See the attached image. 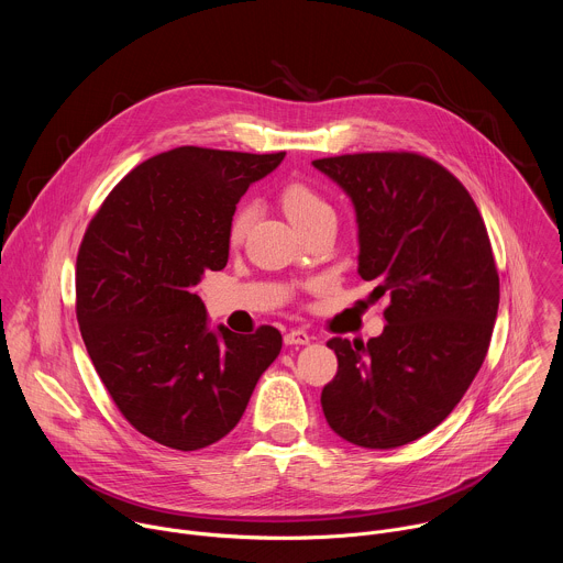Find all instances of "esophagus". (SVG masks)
I'll return each mask as SVG.
<instances>
[{
  "label": "esophagus",
  "mask_w": 563,
  "mask_h": 563,
  "mask_svg": "<svg viewBox=\"0 0 563 563\" xmlns=\"http://www.w3.org/2000/svg\"><path fill=\"white\" fill-rule=\"evenodd\" d=\"M309 341H311V336L307 332H302V330H291V332L285 334V343L287 345H307Z\"/></svg>",
  "instance_id": "1"
}]
</instances>
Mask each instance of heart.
Here are the masks:
<instances>
[{
  "label": "heart",
  "mask_w": 563,
  "mask_h": 563,
  "mask_svg": "<svg viewBox=\"0 0 563 563\" xmlns=\"http://www.w3.org/2000/svg\"><path fill=\"white\" fill-rule=\"evenodd\" d=\"M280 205L285 209V213L289 216V220L302 231L307 229L311 222H316L318 218H323L328 213H332V207L328 205V200L320 196L313 187L305 185V183H287L280 189ZM254 220V205L245 202L240 205L227 227V240L231 245L243 243V238L247 235L250 227Z\"/></svg>",
  "instance_id": "1"
}]
</instances>
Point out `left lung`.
I'll return each instance as SVG.
<instances>
[{
    "instance_id": "1",
    "label": "left lung",
    "mask_w": 563,
    "mask_h": 563,
    "mask_svg": "<svg viewBox=\"0 0 563 563\" xmlns=\"http://www.w3.org/2000/svg\"><path fill=\"white\" fill-rule=\"evenodd\" d=\"M356 207L358 274L389 296L380 336L332 339L339 372L323 387L330 428L389 450L421 439L454 408L486 361L499 274L472 196L437 159L369 151L313 159Z\"/></svg>"
}]
</instances>
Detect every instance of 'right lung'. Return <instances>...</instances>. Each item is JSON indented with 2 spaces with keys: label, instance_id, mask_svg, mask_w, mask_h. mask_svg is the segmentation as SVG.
<instances>
[{
  "label": "right lung",
  "instance_id": "right-lung-1",
  "mask_svg": "<svg viewBox=\"0 0 563 563\" xmlns=\"http://www.w3.org/2000/svg\"><path fill=\"white\" fill-rule=\"evenodd\" d=\"M285 151L178 146L129 172L91 218L75 265V313L120 415L151 441L191 452L243 417L283 336L207 330L194 287L229 258L227 227Z\"/></svg>",
  "mask_w": 563,
  "mask_h": 563
}]
</instances>
